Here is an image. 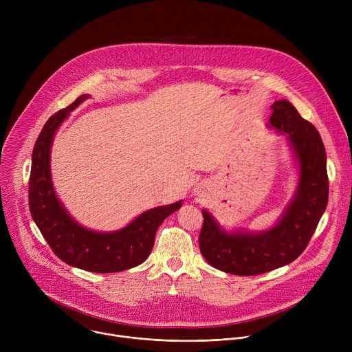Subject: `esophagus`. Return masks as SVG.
<instances>
[{
    "instance_id": "1",
    "label": "esophagus",
    "mask_w": 352,
    "mask_h": 352,
    "mask_svg": "<svg viewBox=\"0 0 352 352\" xmlns=\"http://www.w3.org/2000/svg\"><path fill=\"white\" fill-rule=\"evenodd\" d=\"M208 189H209V184L208 182H199V184H196L193 192H195V195L202 196L204 193L208 192Z\"/></svg>"
}]
</instances>
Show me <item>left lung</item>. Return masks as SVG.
Returning a JSON list of instances; mask_svg holds the SVG:
<instances>
[{"label": "left lung", "instance_id": "left-lung-1", "mask_svg": "<svg viewBox=\"0 0 352 352\" xmlns=\"http://www.w3.org/2000/svg\"><path fill=\"white\" fill-rule=\"evenodd\" d=\"M272 110L269 128L287 135L299 168L296 190L278 221L259 232H230L202 210L200 252L214 269L235 276H256L294 262L309 243L329 200L326 150L318 129L288 100H277Z\"/></svg>", "mask_w": 352, "mask_h": 352}]
</instances>
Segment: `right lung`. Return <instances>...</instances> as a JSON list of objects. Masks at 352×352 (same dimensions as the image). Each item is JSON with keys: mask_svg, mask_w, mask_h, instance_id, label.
I'll return each mask as SVG.
<instances>
[{"mask_svg": "<svg viewBox=\"0 0 352 352\" xmlns=\"http://www.w3.org/2000/svg\"><path fill=\"white\" fill-rule=\"evenodd\" d=\"M86 98L89 96L82 94L43 126L32 155L29 208L44 239L63 262L91 273H116L132 269L148 258L157 228L182 206V200L146 210L124 228L110 232L93 231L75 221L56 195L50 159L56 132Z\"/></svg>", "mask_w": 352, "mask_h": 352, "instance_id": "add662e5", "label": "right lung"}]
</instances>
